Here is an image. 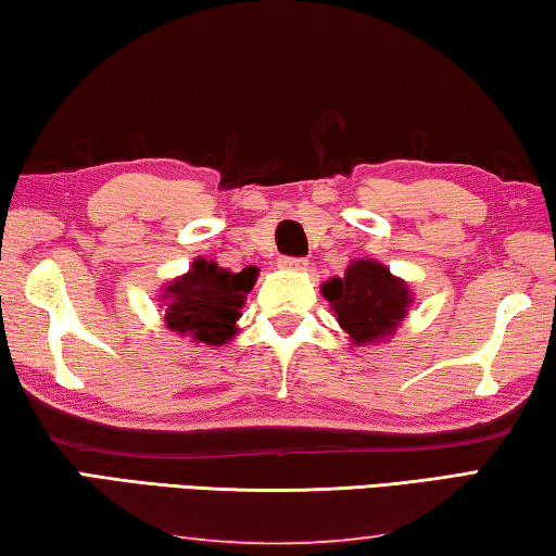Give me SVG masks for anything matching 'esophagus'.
Wrapping results in <instances>:
<instances>
[{"mask_svg": "<svg viewBox=\"0 0 556 556\" xmlns=\"http://www.w3.org/2000/svg\"><path fill=\"white\" fill-rule=\"evenodd\" d=\"M280 268L286 270H305L307 261L305 258H280Z\"/></svg>", "mask_w": 556, "mask_h": 556, "instance_id": "1", "label": "esophagus"}]
</instances>
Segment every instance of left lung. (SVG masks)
<instances>
[{"mask_svg": "<svg viewBox=\"0 0 556 556\" xmlns=\"http://www.w3.org/2000/svg\"><path fill=\"white\" fill-rule=\"evenodd\" d=\"M323 298L353 345H372L397 330L413 305V290L378 261H353L343 278L323 283Z\"/></svg>", "mask_w": 556, "mask_h": 556, "instance_id": "8db88e82", "label": "left lung"}]
</instances>
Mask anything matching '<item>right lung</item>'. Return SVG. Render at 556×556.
<instances>
[{
	"mask_svg": "<svg viewBox=\"0 0 556 556\" xmlns=\"http://www.w3.org/2000/svg\"><path fill=\"white\" fill-rule=\"evenodd\" d=\"M255 266L230 273L216 261L195 258L191 270L170 280L161 295L168 301V330L203 345L228 343L236 336V320L241 318V307L255 286Z\"/></svg>",
	"mask_w": 556,
	"mask_h": 556,
	"instance_id": "right-lung-1",
	"label": "right lung"
}]
</instances>
